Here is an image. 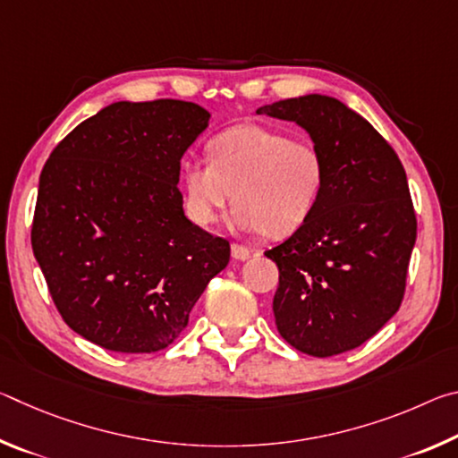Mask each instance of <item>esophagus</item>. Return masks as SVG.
<instances>
[{
  "mask_svg": "<svg viewBox=\"0 0 458 458\" xmlns=\"http://www.w3.org/2000/svg\"><path fill=\"white\" fill-rule=\"evenodd\" d=\"M252 254L254 252L250 250V248L240 246V244H232V259H234V260H246V259H250Z\"/></svg>",
  "mask_w": 458,
  "mask_h": 458,
  "instance_id": "obj_1",
  "label": "esophagus"
}]
</instances>
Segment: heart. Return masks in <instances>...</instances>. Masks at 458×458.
Listing matches in <instances>:
<instances>
[{"label": "heart", "instance_id": "heart-1", "mask_svg": "<svg viewBox=\"0 0 458 458\" xmlns=\"http://www.w3.org/2000/svg\"><path fill=\"white\" fill-rule=\"evenodd\" d=\"M210 161L182 164L190 218L210 226L232 198V226L281 238L311 216L325 183L321 153L307 141H291L268 127L242 123L208 143Z\"/></svg>", "mask_w": 458, "mask_h": 458}]
</instances>
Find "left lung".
I'll return each instance as SVG.
<instances>
[{
    "label": "left lung",
    "instance_id": "left-lung-1",
    "mask_svg": "<svg viewBox=\"0 0 458 458\" xmlns=\"http://www.w3.org/2000/svg\"><path fill=\"white\" fill-rule=\"evenodd\" d=\"M259 114L305 129L325 164L311 216L265 254L278 267L273 311L294 350L329 358L384 327L404 297L416 214L396 151L341 100L305 95Z\"/></svg>",
    "mask_w": 458,
    "mask_h": 458
}]
</instances>
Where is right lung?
Returning a JSON list of instances; mask_svg holds the SVG:
<instances>
[{"mask_svg": "<svg viewBox=\"0 0 458 458\" xmlns=\"http://www.w3.org/2000/svg\"><path fill=\"white\" fill-rule=\"evenodd\" d=\"M212 114L185 100H119L72 129L40 174L32 248L68 327L105 350L180 337L228 240L183 214L180 165Z\"/></svg>", "mask_w": 458, "mask_h": 458, "instance_id": "right-lung-1", "label": "right lung"}]
</instances>
